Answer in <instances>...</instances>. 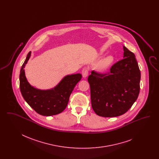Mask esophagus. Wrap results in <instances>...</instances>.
<instances>
[{"label":"esophagus","mask_w":159,"mask_h":159,"mask_svg":"<svg viewBox=\"0 0 159 159\" xmlns=\"http://www.w3.org/2000/svg\"><path fill=\"white\" fill-rule=\"evenodd\" d=\"M82 76H83L84 78L86 77L88 75V70L87 68H83L82 70Z\"/></svg>","instance_id":"34e87169"}]
</instances>
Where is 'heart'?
I'll return each instance as SVG.
<instances>
[{
    "mask_svg": "<svg viewBox=\"0 0 159 159\" xmlns=\"http://www.w3.org/2000/svg\"><path fill=\"white\" fill-rule=\"evenodd\" d=\"M114 60V58L112 55L107 56L99 62L97 66V69L100 71H105L113 64Z\"/></svg>",
    "mask_w": 159,
    "mask_h": 159,
    "instance_id": "heart-1",
    "label": "heart"
}]
</instances>
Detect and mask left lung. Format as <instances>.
Masks as SVG:
<instances>
[{"label":"left lung","instance_id":"obj_1","mask_svg":"<svg viewBox=\"0 0 159 159\" xmlns=\"http://www.w3.org/2000/svg\"><path fill=\"white\" fill-rule=\"evenodd\" d=\"M123 59L110 71L88 76L92 107L101 117H113L126 113L138 98L141 72L135 54L123 46Z\"/></svg>","mask_w":159,"mask_h":159}]
</instances>
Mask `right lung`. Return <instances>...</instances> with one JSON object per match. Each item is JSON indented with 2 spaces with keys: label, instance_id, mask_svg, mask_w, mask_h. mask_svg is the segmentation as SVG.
<instances>
[{
  "label": "right lung",
  "instance_id": "add662e5",
  "mask_svg": "<svg viewBox=\"0 0 159 159\" xmlns=\"http://www.w3.org/2000/svg\"><path fill=\"white\" fill-rule=\"evenodd\" d=\"M31 56V51L21 68L20 88L27 104L38 114L50 116L62 113L68 104L70 96L76 84L82 79L80 73L65 76L51 89L40 90L30 85L25 75L24 68Z\"/></svg>",
  "mask_w": 159,
  "mask_h": 159
}]
</instances>
